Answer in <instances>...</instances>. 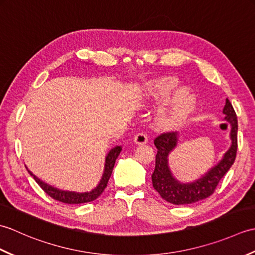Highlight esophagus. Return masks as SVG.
I'll list each match as a JSON object with an SVG mask.
<instances>
[{
	"label": "esophagus",
	"mask_w": 255,
	"mask_h": 255,
	"mask_svg": "<svg viewBox=\"0 0 255 255\" xmlns=\"http://www.w3.org/2000/svg\"><path fill=\"white\" fill-rule=\"evenodd\" d=\"M133 141L137 144H144L148 142V136L143 132H138L133 138Z\"/></svg>",
	"instance_id": "34e87169"
}]
</instances>
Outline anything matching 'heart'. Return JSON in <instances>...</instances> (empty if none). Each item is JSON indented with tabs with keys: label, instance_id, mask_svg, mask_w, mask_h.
Returning a JSON list of instances; mask_svg holds the SVG:
<instances>
[{
	"label": "heart",
	"instance_id": "1",
	"mask_svg": "<svg viewBox=\"0 0 255 255\" xmlns=\"http://www.w3.org/2000/svg\"><path fill=\"white\" fill-rule=\"evenodd\" d=\"M177 86L175 80H162L155 82L150 89V96L160 101L169 95ZM196 104V99L191 92L181 90L172 97L160 113V123L166 127H173L183 123L189 116Z\"/></svg>",
	"mask_w": 255,
	"mask_h": 255
}]
</instances>
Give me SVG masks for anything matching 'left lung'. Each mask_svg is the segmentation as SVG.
<instances>
[{"mask_svg": "<svg viewBox=\"0 0 255 255\" xmlns=\"http://www.w3.org/2000/svg\"><path fill=\"white\" fill-rule=\"evenodd\" d=\"M223 113L226 115L225 119L231 126L230 148L217 164L195 182L181 183L173 176L169 167L167 158L177 144V132H164L154 139V145L158 149V153L155 155V167L151 178L155 191L167 203L186 205L209 197L234 164L238 149V121L236 112L228 99L226 100Z\"/></svg>", "mask_w": 255, "mask_h": 255, "instance_id": "left-lung-1", "label": "left lung"}]
</instances>
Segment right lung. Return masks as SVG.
I'll use <instances>...</instances> for the list:
<instances>
[{"label":"right lung","mask_w":255,"mask_h":255,"mask_svg":"<svg viewBox=\"0 0 255 255\" xmlns=\"http://www.w3.org/2000/svg\"><path fill=\"white\" fill-rule=\"evenodd\" d=\"M122 151L121 145H116L115 148H113L108 154L106 155L105 159V167H104V173H103V176L101 178V181L94 189H92L91 192H86V193H75V192H68V191H61V189H58L56 187H53L49 184H47L45 182H42L39 180L37 176H35L32 173L27 169L29 174L35 178V181L37 182L38 185H39L42 189H44L45 193L49 195V196L53 199L58 200V202H61L64 204H83V203H89V202H93L100 195L104 192L105 187L107 186L108 180L113 173L114 165H115L116 159L118 158L119 153Z\"/></svg>","instance_id":"right-lung-1"}]
</instances>
